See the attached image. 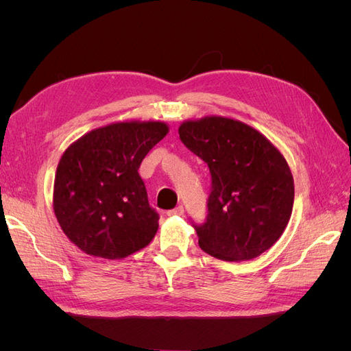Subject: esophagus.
<instances>
[{
  "label": "esophagus",
  "instance_id": "obj_1",
  "mask_svg": "<svg viewBox=\"0 0 351 351\" xmlns=\"http://www.w3.org/2000/svg\"><path fill=\"white\" fill-rule=\"evenodd\" d=\"M183 214H184V208H183L182 205L167 212V215H168V217H173V215H183Z\"/></svg>",
  "mask_w": 351,
  "mask_h": 351
}]
</instances>
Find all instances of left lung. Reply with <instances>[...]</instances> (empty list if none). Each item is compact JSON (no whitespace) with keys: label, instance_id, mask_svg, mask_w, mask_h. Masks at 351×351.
Instances as JSON below:
<instances>
[{"label":"left lung","instance_id":"1","mask_svg":"<svg viewBox=\"0 0 351 351\" xmlns=\"http://www.w3.org/2000/svg\"><path fill=\"white\" fill-rule=\"evenodd\" d=\"M178 134L212 177L206 222L195 227L200 249L227 262L271 249L294 202L291 169L278 147L253 127L221 115L183 121Z\"/></svg>","mask_w":351,"mask_h":351}]
</instances>
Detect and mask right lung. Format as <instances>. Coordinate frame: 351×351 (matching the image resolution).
<instances>
[{
  "mask_svg": "<svg viewBox=\"0 0 351 351\" xmlns=\"http://www.w3.org/2000/svg\"><path fill=\"white\" fill-rule=\"evenodd\" d=\"M168 132L164 121H117L67 147L57 167L52 206L74 246L115 261L151 243L159 217L137 169Z\"/></svg>",
  "mask_w": 351,
  "mask_h": 351,
  "instance_id": "right-lung-1",
  "label": "right lung"
}]
</instances>
